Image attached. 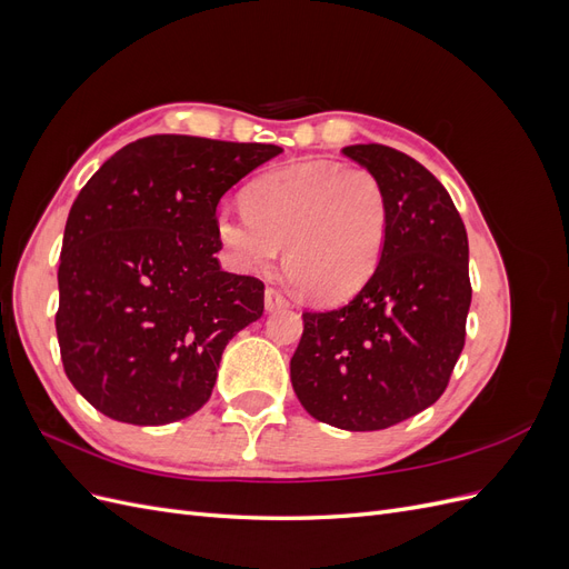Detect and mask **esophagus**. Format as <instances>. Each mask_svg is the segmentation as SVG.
<instances>
[{"mask_svg":"<svg viewBox=\"0 0 569 569\" xmlns=\"http://www.w3.org/2000/svg\"><path fill=\"white\" fill-rule=\"evenodd\" d=\"M289 301L282 295L280 289H266V311H280V308H287Z\"/></svg>","mask_w":569,"mask_h":569,"instance_id":"1","label":"esophagus"}]
</instances>
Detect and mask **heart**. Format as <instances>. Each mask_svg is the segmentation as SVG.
<instances>
[{"instance_id":"1","label":"heart","mask_w":569,"mask_h":569,"mask_svg":"<svg viewBox=\"0 0 569 569\" xmlns=\"http://www.w3.org/2000/svg\"><path fill=\"white\" fill-rule=\"evenodd\" d=\"M244 209L216 216L234 263L266 272L287 247V274L316 301L356 295L380 263L389 206L382 182L363 166L318 161L270 170L249 184Z\"/></svg>"}]
</instances>
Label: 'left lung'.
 I'll return each mask as SVG.
<instances>
[{
	"label": "left lung",
	"instance_id": "8db88e82",
	"mask_svg": "<svg viewBox=\"0 0 569 569\" xmlns=\"http://www.w3.org/2000/svg\"><path fill=\"white\" fill-rule=\"evenodd\" d=\"M341 151L385 187V249L347 306L303 313L289 372L316 420L375 432L418 416L449 385L472 301L470 249L453 199L422 163L385 144Z\"/></svg>",
	"mask_w": 569,
	"mask_h": 569
}]
</instances>
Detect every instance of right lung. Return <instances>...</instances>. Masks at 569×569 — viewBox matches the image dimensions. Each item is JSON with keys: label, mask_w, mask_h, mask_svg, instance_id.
<instances>
[{"label": "right lung", "mask_w": 569, "mask_h": 569, "mask_svg": "<svg viewBox=\"0 0 569 569\" xmlns=\"http://www.w3.org/2000/svg\"><path fill=\"white\" fill-rule=\"evenodd\" d=\"M274 144L151 134L80 189L66 220L57 337L71 385L128 425L211 399L228 341L263 316V282L220 270L216 209Z\"/></svg>", "instance_id": "right-lung-1"}]
</instances>
